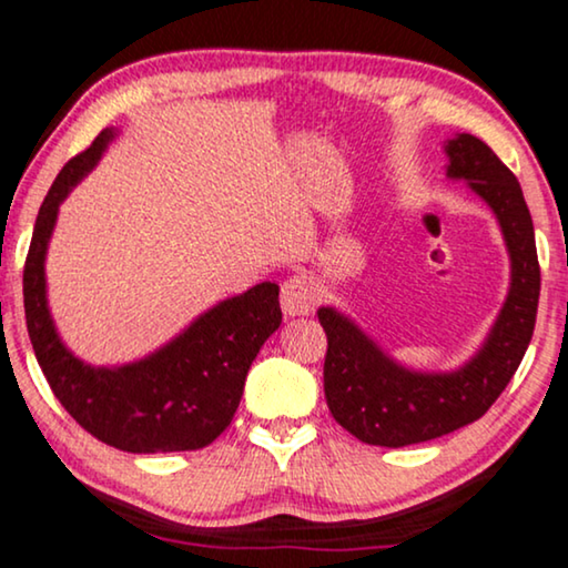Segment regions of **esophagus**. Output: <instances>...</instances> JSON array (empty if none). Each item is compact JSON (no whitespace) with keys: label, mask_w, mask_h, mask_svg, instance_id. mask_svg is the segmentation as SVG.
<instances>
[{"label":"esophagus","mask_w":568,"mask_h":568,"mask_svg":"<svg viewBox=\"0 0 568 568\" xmlns=\"http://www.w3.org/2000/svg\"><path fill=\"white\" fill-rule=\"evenodd\" d=\"M318 302V292H315V284L311 276L294 274L282 284V311L286 318H294V315H307Z\"/></svg>","instance_id":"esophagus-1"}]
</instances>
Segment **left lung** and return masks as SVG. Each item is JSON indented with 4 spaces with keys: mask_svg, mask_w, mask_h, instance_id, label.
Listing matches in <instances>:
<instances>
[{
    "mask_svg": "<svg viewBox=\"0 0 568 568\" xmlns=\"http://www.w3.org/2000/svg\"><path fill=\"white\" fill-rule=\"evenodd\" d=\"M448 176L469 187L496 213L511 257V286L477 355L452 373L407 371L367 338L347 315L321 307L328 349L323 392L344 430L371 446L423 444L480 419L504 394L529 347L540 300L532 216L511 169L480 138L446 143Z\"/></svg>",
    "mask_w": 568,
    "mask_h": 568,
    "instance_id": "1",
    "label": "left lung"
}]
</instances>
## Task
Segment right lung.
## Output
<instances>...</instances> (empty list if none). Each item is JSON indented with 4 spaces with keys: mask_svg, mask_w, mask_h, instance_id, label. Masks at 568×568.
Wrapping results in <instances>:
<instances>
[{
    "mask_svg": "<svg viewBox=\"0 0 568 568\" xmlns=\"http://www.w3.org/2000/svg\"><path fill=\"white\" fill-rule=\"evenodd\" d=\"M112 138L114 130H101L43 197L23 271L28 336L59 404L93 438L130 454L195 452L232 423L250 365L282 323L278 286L263 282L219 302L138 363L91 367L72 355L51 321L43 261L59 203L99 164Z\"/></svg>",
    "mask_w": 568,
    "mask_h": 568,
    "instance_id": "obj_1",
    "label": "right lung"
}]
</instances>
